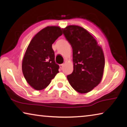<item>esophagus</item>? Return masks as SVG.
I'll list each match as a JSON object with an SVG mask.
<instances>
[{
  "label": "esophagus",
  "instance_id": "34e87169",
  "mask_svg": "<svg viewBox=\"0 0 127 127\" xmlns=\"http://www.w3.org/2000/svg\"><path fill=\"white\" fill-rule=\"evenodd\" d=\"M59 66H60V68H61V69H62L63 68V66H64V64H60V65H59Z\"/></svg>",
  "mask_w": 127,
  "mask_h": 127
}]
</instances>
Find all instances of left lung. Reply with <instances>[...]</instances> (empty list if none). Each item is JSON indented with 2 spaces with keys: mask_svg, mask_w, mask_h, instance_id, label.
<instances>
[{
  "mask_svg": "<svg viewBox=\"0 0 127 127\" xmlns=\"http://www.w3.org/2000/svg\"><path fill=\"white\" fill-rule=\"evenodd\" d=\"M62 31L73 49V71L67 76L69 83L79 93H87L102 78L104 52L95 38L83 28L69 25Z\"/></svg>",
  "mask_w": 127,
  "mask_h": 127,
  "instance_id": "1",
  "label": "left lung"
}]
</instances>
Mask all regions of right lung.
I'll return each instance as SVG.
<instances>
[{"instance_id": "1", "label": "right lung", "mask_w": 127, "mask_h": 127, "mask_svg": "<svg viewBox=\"0 0 127 127\" xmlns=\"http://www.w3.org/2000/svg\"><path fill=\"white\" fill-rule=\"evenodd\" d=\"M62 30L58 26L44 28L32 38L26 51L22 72L27 83L36 90L45 89L59 73L52 44L63 34Z\"/></svg>"}]
</instances>
